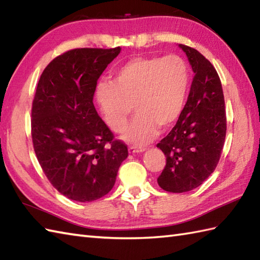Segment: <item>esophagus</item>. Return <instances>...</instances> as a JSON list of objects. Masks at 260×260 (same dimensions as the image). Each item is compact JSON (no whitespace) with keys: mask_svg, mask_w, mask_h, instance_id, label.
I'll return each instance as SVG.
<instances>
[{"mask_svg":"<svg viewBox=\"0 0 260 260\" xmlns=\"http://www.w3.org/2000/svg\"><path fill=\"white\" fill-rule=\"evenodd\" d=\"M145 151V147H142V146H128V152L129 153H142Z\"/></svg>","mask_w":260,"mask_h":260,"instance_id":"esophagus-1","label":"esophagus"}]
</instances>
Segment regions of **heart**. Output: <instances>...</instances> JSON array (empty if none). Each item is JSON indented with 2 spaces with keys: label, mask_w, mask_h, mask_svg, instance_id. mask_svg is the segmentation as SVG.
Listing matches in <instances>:
<instances>
[{
  "label": "heart",
  "mask_w": 260,
  "mask_h": 260,
  "mask_svg": "<svg viewBox=\"0 0 260 260\" xmlns=\"http://www.w3.org/2000/svg\"><path fill=\"white\" fill-rule=\"evenodd\" d=\"M190 82V70L178 54L136 57L116 71L114 81H102L96 88L97 102L105 121L116 133L137 110L124 139L146 144L157 134L158 126L169 128L183 110Z\"/></svg>",
  "instance_id": "1"
}]
</instances>
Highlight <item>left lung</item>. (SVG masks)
Instances as JSON below:
<instances>
[{
	"instance_id": "8db88e82",
	"label": "left lung",
	"mask_w": 260,
	"mask_h": 260,
	"mask_svg": "<svg viewBox=\"0 0 260 260\" xmlns=\"http://www.w3.org/2000/svg\"><path fill=\"white\" fill-rule=\"evenodd\" d=\"M179 47L189 59L194 77L178 121L156 145L167 157L157 183L173 193L191 191L209 178L217 168L227 133L224 97L217 70L196 49Z\"/></svg>"
}]
</instances>
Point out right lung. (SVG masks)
I'll use <instances>...</instances> for the list:
<instances>
[{
	"label": "right lung",
	"instance_id": "add662e5",
	"mask_svg": "<svg viewBox=\"0 0 260 260\" xmlns=\"http://www.w3.org/2000/svg\"><path fill=\"white\" fill-rule=\"evenodd\" d=\"M119 52V47L73 49L54 58L38 82L31 109L33 148L50 183L71 200L106 196L128 155L92 103L99 77Z\"/></svg>",
	"mask_w": 260,
	"mask_h": 260
}]
</instances>
